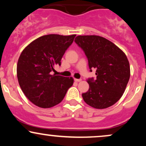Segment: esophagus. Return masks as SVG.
I'll return each instance as SVG.
<instances>
[{"instance_id":"esophagus-1","label":"esophagus","mask_w":146,"mask_h":146,"mask_svg":"<svg viewBox=\"0 0 146 146\" xmlns=\"http://www.w3.org/2000/svg\"><path fill=\"white\" fill-rule=\"evenodd\" d=\"M75 82H81L82 80L81 79H74Z\"/></svg>"}]
</instances>
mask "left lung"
Returning <instances> with one entry per match:
<instances>
[{
    "instance_id": "obj_1",
    "label": "left lung",
    "mask_w": 146,
    "mask_h": 146,
    "mask_svg": "<svg viewBox=\"0 0 146 146\" xmlns=\"http://www.w3.org/2000/svg\"><path fill=\"white\" fill-rule=\"evenodd\" d=\"M75 42L84 51L90 71L95 68L96 80L88 79L89 89L82 98L97 109L108 108L121 98L130 76V64L122 50L99 36H78Z\"/></svg>"
}]
</instances>
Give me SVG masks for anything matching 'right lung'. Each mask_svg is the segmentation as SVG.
Listing matches in <instances>:
<instances>
[{"instance_id":"right-lung-1","label":"right lung","mask_w":146,"mask_h":146,"mask_svg":"<svg viewBox=\"0 0 146 146\" xmlns=\"http://www.w3.org/2000/svg\"><path fill=\"white\" fill-rule=\"evenodd\" d=\"M76 35L49 34L31 42L22 51L17 64V78L30 102L43 108H51L63 100L73 85V78L52 75L61 64L65 51Z\"/></svg>"}]
</instances>
